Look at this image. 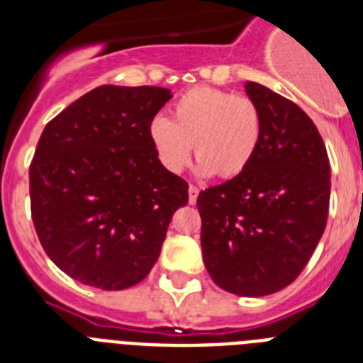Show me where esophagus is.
Listing matches in <instances>:
<instances>
[{
    "label": "esophagus",
    "mask_w": 363,
    "mask_h": 363,
    "mask_svg": "<svg viewBox=\"0 0 363 363\" xmlns=\"http://www.w3.org/2000/svg\"><path fill=\"white\" fill-rule=\"evenodd\" d=\"M198 196H199V188L194 186V184H190V188H188V201L194 205L196 201H198Z\"/></svg>",
    "instance_id": "1"
}]
</instances>
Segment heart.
Returning a JSON list of instances; mask_svg holds the SVG:
<instances>
[{"instance_id":"heart-1","label":"heart","mask_w":363,"mask_h":363,"mask_svg":"<svg viewBox=\"0 0 363 363\" xmlns=\"http://www.w3.org/2000/svg\"><path fill=\"white\" fill-rule=\"evenodd\" d=\"M262 113L247 96L218 88H192L171 107V121L156 116L148 141L156 158L171 173H181L198 156V173L238 179L252 164L262 141Z\"/></svg>"}]
</instances>
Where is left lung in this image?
I'll return each instance as SVG.
<instances>
[{
	"instance_id": "8db88e82",
	"label": "left lung",
	"mask_w": 363,
	"mask_h": 363,
	"mask_svg": "<svg viewBox=\"0 0 363 363\" xmlns=\"http://www.w3.org/2000/svg\"><path fill=\"white\" fill-rule=\"evenodd\" d=\"M262 113V141L238 179L201 190V250L215 284L269 296L303 271L330 209V162L309 116L258 82L245 84Z\"/></svg>"
}]
</instances>
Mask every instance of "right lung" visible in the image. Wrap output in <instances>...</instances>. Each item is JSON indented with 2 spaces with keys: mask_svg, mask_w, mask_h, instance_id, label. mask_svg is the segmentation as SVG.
I'll return each instance as SVG.
<instances>
[{
  "mask_svg": "<svg viewBox=\"0 0 363 363\" xmlns=\"http://www.w3.org/2000/svg\"><path fill=\"white\" fill-rule=\"evenodd\" d=\"M173 94L105 86L45 125L30 165L31 218L45 252L71 279L124 290L160 256L188 184L160 164L148 125Z\"/></svg>",
  "mask_w": 363,
  "mask_h": 363,
  "instance_id": "add662e5",
  "label": "right lung"
}]
</instances>
